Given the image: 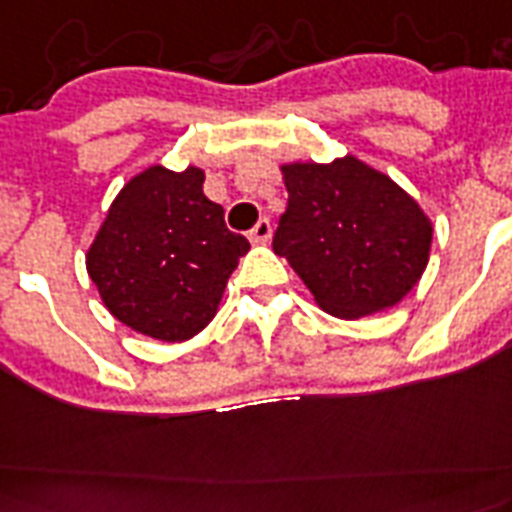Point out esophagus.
I'll list each match as a JSON object with an SVG mask.
<instances>
[{
	"instance_id": "esophagus-1",
	"label": "esophagus",
	"mask_w": 512,
	"mask_h": 512,
	"mask_svg": "<svg viewBox=\"0 0 512 512\" xmlns=\"http://www.w3.org/2000/svg\"><path fill=\"white\" fill-rule=\"evenodd\" d=\"M251 240L253 243H269V240H272V221L269 219L256 221V227L251 229Z\"/></svg>"
}]
</instances>
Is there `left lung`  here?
Listing matches in <instances>:
<instances>
[{
  "label": "left lung",
  "mask_w": 512,
  "mask_h": 512,
  "mask_svg": "<svg viewBox=\"0 0 512 512\" xmlns=\"http://www.w3.org/2000/svg\"><path fill=\"white\" fill-rule=\"evenodd\" d=\"M288 208L277 224L285 256L328 315L358 320L395 307L430 261L433 221L382 170L358 157L280 165Z\"/></svg>",
  "instance_id": "1"
}]
</instances>
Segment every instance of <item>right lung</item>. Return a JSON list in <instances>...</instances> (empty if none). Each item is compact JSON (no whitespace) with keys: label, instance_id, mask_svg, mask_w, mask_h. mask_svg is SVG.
<instances>
[{"label":"right lung","instance_id":"1","mask_svg":"<svg viewBox=\"0 0 512 512\" xmlns=\"http://www.w3.org/2000/svg\"><path fill=\"white\" fill-rule=\"evenodd\" d=\"M205 170H141L114 197L87 275L106 310L138 334L186 342L219 310L248 240L229 232L224 208L202 194Z\"/></svg>","mask_w":512,"mask_h":512}]
</instances>
